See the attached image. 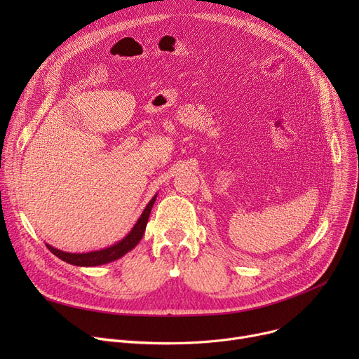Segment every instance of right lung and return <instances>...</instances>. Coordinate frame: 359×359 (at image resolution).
<instances>
[{
  "mask_svg": "<svg viewBox=\"0 0 359 359\" xmlns=\"http://www.w3.org/2000/svg\"><path fill=\"white\" fill-rule=\"evenodd\" d=\"M156 198H157V195H154L153 199L148 202L145 210L142 211L141 217L138 218L134 227H132V230L121 241L111 244L110 248L96 250V252H87V253H68V252H62V250L52 248L50 244H46V248L56 257H60L61 260L69 263V265H75V266H99V265H106V263H110L116 259H121L123 255H126L128 252L134 249L140 243V240L142 238L149 214H151V208H153Z\"/></svg>",
  "mask_w": 359,
  "mask_h": 359,
  "instance_id": "obj_1",
  "label": "right lung"
}]
</instances>
